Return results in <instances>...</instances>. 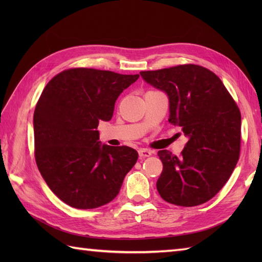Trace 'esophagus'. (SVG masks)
I'll list each match as a JSON object with an SVG mask.
<instances>
[{
	"label": "esophagus",
	"instance_id": "esophagus-1",
	"mask_svg": "<svg viewBox=\"0 0 262 262\" xmlns=\"http://www.w3.org/2000/svg\"><path fill=\"white\" fill-rule=\"evenodd\" d=\"M151 151L149 149H146V148H140L138 149V155H140L141 159H145V158H148L151 157Z\"/></svg>",
	"mask_w": 262,
	"mask_h": 262
}]
</instances>
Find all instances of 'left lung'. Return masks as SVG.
<instances>
[{"mask_svg": "<svg viewBox=\"0 0 262 262\" xmlns=\"http://www.w3.org/2000/svg\"><path fill=\"white\" fill-rule=\"evenodd\" d=\"M143 80L169 99V122L188 138L181 157L159 151L163 171L157 188L165 202L191 207L213 198L237 163L241 114L213 72L187 64L141 72Z\"/></svg>", "mask_w": 262, "mask_h": 262, "instance_id": "left-lung-1", "label": "left lung"}]
</instances>
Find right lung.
<instances>
[{"instance_id":"obj_1","label":"right lung","mask_w":262,"mask_h":262,"mask_svg":"<svg viewBox=\"0 0 262 262\" xmlns=\"http://www.w3.org/2000/svg\"><path fill=\"white\" fill-rule=\"evenodd\" d=\"M140 75L72 69L48 82L33 114L35 157L47 186L79 209L110 203L138 153L99 141L100 120L113 117L116 100Z\"/></svg>"}]
</instances>
